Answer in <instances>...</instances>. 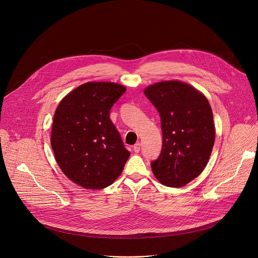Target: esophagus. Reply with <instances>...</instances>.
Returning a JSON list of instances; mask_svg holds the SVG:
<instances>
[{
    "instance_id": "1",
    "label": "esophagus",
    "mask_w": 258,
    "mask_h": 258,
    "mask_svg": "<svg viewBox=\"0 0 258 258\" xmlns=\"http://www.w3.org/2000/svg\"><path fill=\"white\" fill-rule=\"evenodd\" d=\"M134 151L136 153H139L141 151V144L140 143H136L134 146Z\"/></svg>"
}]
</instances>
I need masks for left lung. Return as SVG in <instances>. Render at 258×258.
Here are the masks:
<instances>
[{
	"label": "left lung",
	"instance_id": "left-lung-1",
	"mask_svg": "<svg viewBox=\"0 0 258 258\" xmlns=\"http://www.w3.org/2000/svg\"><path fill=\"white\" fill-rule=\"evenodd\" d=\"M144 93L161 119L162 149L151 162L152 171L164 186H185L203 171L213 148L210 104L202 93L178 81L154 84Z\"/></svg>",
	"mask_w": 258,
	"mask_h": 258
}]
</instances>
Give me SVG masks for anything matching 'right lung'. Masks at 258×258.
<instances>
[{"label":"right lung","mask_w":258,"mask_h":258,"mask_svg":"<svg viewBox=\"0 0 258 258\" xmlns=\"http://www.w3.org/2000/svg\"><path fill=\"white\" fill-rule=\"evenodd\" d=\"M125 91L118 84L87 83L56 109L51 134L56 161L70 180L86 189L112 185L131 155L109 115Z\"/></svg>","instance_id":"right-lung-1"}]
</instances>
